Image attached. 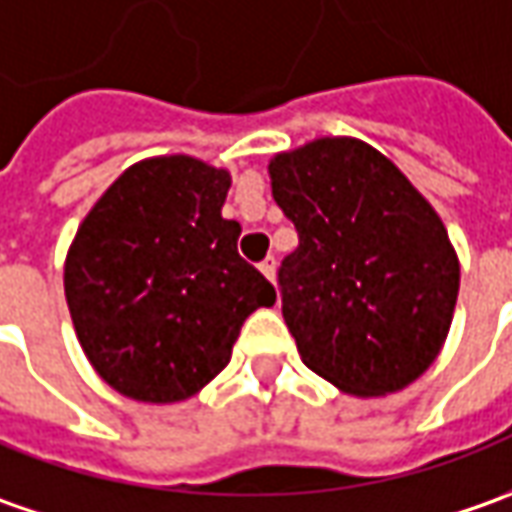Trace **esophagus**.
I'll return each instance as SVG.
<instances>
[{"mask_svg": "<svg viewBox=\"0 0 512 512\" xmlns=\"http://www.w3.org/2000/svg\"><path fill=\"white\" fill-rule=\"evenodd\" d=\"M260 272L266 274V277H269V280H272V283H274V277H277V260H274L272 255L266 257V260L260 263Z\"/></svg>", "mask_w": 512, "mask_h": 512, "instance_id": "esophagus-1", "label": "esophagus"}]
</instances>
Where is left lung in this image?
<instances>
[{
  "label": "left lung",
  "instance_id": "8db88e82",
  "mask_svg": "<svg viewBox=\"0 0 512 512\" xmlns=\"http://www.w3.org/2000/svg\"><path fill=\"white\" fill-rule=\"evenodd\" d=\"M272 195L300 246L280 266L300 360L351 397L408 388L439 357L459 297V257L428 198L351 135L269 161Z\"/></svg>",
  "mask_w": 512,
  "mask_h": 512
}]
</instances>
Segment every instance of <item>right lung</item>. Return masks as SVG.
Returning <instances> with one entry per match:
<instances>
[{"label":"right lung","instance_id":"right-lung-1","mask_svg":"<svg viewBox=\"0 0 512 512\" xmlns=\"http://www.w3.org/2000/svg\"><path fill=\"white\" fill-rule=\"evenodd\" d=\"M229 169L192 155L127 167L81 221L64 297L81 351L113 391L169 405L226 368L243 320L274 286L238 255L221 215Z\"/></svg>","mask_w":512,"mask_h":512}]
</instances>
